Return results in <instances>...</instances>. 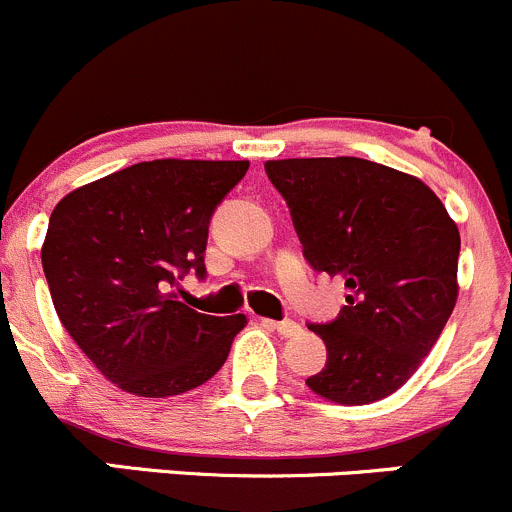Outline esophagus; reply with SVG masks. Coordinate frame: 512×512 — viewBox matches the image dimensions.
Instances as JSON below:
<instances>
[{
    "mask_svg": "<svg viewBox=\"0 0 512 512\" xmlns=\"http://www.w3.org/2000/svg\"><path fill=\"white\" fill-rule=\"evenodd\" d=\"M262 324L275 329V332L282 334V337H294V334H299V324L292 322V319H282V322H275V319H262Z\"/></svg>",
    "mask_w": 512,
    "mask_h": 512,
    "instance_id": "obj_1",
    "label": "esophagus"
}]
</instances>
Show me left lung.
Wrapping results in <instances>:
<instances>
[{"label":"left lung","instance_id":"left-lung-1","mask_svg":"<svg viewBox=\"0 0 512 512\" xmlns=\"http://www.w3.org/2000/svg\"><path fill=\"white\" fill-rule=\"evenodd\" d=\"M265 173L309 265L349 289L337 319L309 324L327 344V364L307 386L337 404L386 399L456 307V223L426 183L364 158L267 160Z\"/></svg>","mask_w":512,"mask_h":512}]
</instances>
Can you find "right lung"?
Returning a JSON list of instances; mask_svg holds the SVG:
<instances>
[{
  "instance_id": "1",
  "label": "right lung",
  "mask_w": 512,
  "mask_h": 512,
  "mask_svg": "<svg viewBox=\"0 0 512 512\" xmlns=\"http://www.w3.org/2000/svg\"><path fill=\"white\" fill-rule=\"evenodd\" d=\"M247 160H146L76 188L49 218L41 265L66 332L111 384L178 396L220 371L245 314L213 317L170 287L205 277L215 208Z\"/></svg>"
}]
</instances>
